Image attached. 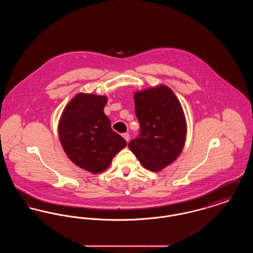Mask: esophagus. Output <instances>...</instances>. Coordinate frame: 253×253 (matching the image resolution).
I'll use <instances>...</instances> for the list:
<instances>
[{
	"mask_svg": "<svg viewBox=\"0 0 253 253\" xmlns=\"http://www.w3.org/2000/svg\"><path fill=\"white\" fill-rule=\"evenodd\" d=\"M122 136L124 137V139H125L127 142L129 141V139H130V134H129L128 132H125V133H123V134H122Z\"/></svg>",
	"mask_w": 253,
	"mask_h": 253,
	"instance_id": "1",
	"label": "esophagus"
}]
</instances>
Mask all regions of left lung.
I'll return each instance as SVG.
<instances>
[{"label":"left lung","instance_id":"obj_1","mask_svg":"<svg viewBox=\"0 0 253 253\" xmlns=\"http://www.w3.org/2000/svg\"><path fill=\"white\" fill-rule=\"evenodd\" d=\"M139 137L129 148L145 169L159 171L180 156L187 122L180 101L171 89L157 85L133 94Z\"/></svg>","mask_w":253,"mask_h":253}]
</instances>
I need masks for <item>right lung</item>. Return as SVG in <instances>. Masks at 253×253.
Here are the masks:
<instances>
[{
  "instance_id": "add662e5",
  "label": "right lung",
  "mask_w": 253,
  "mask_h": 253,
  "mask_svg": "<svg viewBox=\"0 0 253 253\" xmlns=\"http://www.w3.org/2000/svg\"><path fill=\"white\" fill-rule=\"evenodd\" d=\"M106 96L79 93L63 109L59 121L60 144L75 165L92 173L108 169L127 142L111 128L103 109Z\"/></svg>"
}]
</instances>
